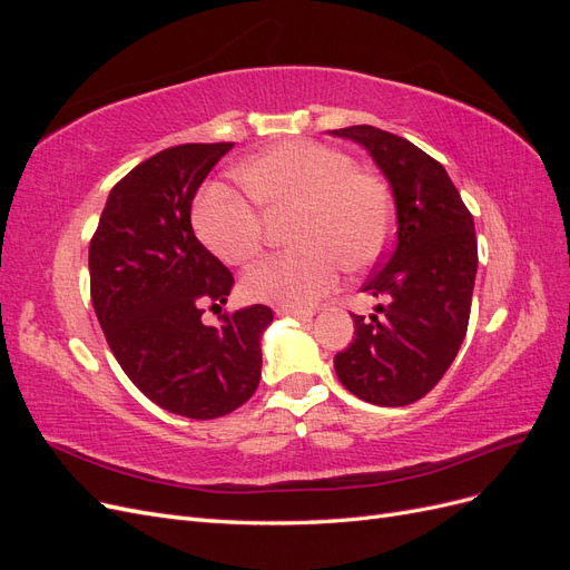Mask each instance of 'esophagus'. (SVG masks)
<instances>
[{
    "instance_id": "1",
    "label": "esophagus",
    "mask_w": 570,
    "mask_h": 570,
    "mask_svg": "<svg viewBox=\"0 0 570 570\" xmlns=\"http://www.w3.org/2000/svg\"><path fill=\"white\" fill-rule=\"evenodd\" d=\"M275 314H278V316H289V318L302 321V323H306V321H312V318H314V312H312V308H289V306H278V308H275Z\"/></svg>"
}]
</instances>
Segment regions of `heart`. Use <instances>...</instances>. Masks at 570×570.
Returning a JSON list of instances; mask_svg holds the SVG:
<instances>
[{"label":"heart","instance_id":"heart-1","mask_svg":"<svg viewBox=\"0 0 570 570\" xmlns=\"http://www.w3.org/2000/svg\"><path fill=\"white\" fill-rule=\"evenodd\" d=\"M266 214L297 209L292 245L297 252L252 268L243 289L249 299L312 308L342 273L381 258L392 228L385 187L356 174L350 157L316 142H283L254 154L235 170ZM195 228L220 262L247 266L262 252L264 220L233 189L214 185L195 206Z\"/></svg>","mask_w":570,"mask_h":570}]
</instances>
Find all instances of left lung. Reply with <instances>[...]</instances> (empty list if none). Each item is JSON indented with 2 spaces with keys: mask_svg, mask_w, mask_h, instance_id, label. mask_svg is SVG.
<instances>
[{
  "mask_svg": "<svg viewBox=\"0 0 570 570\" xmlns=\"http://www.w3.org/2000/svg\"><path fill=\"white\" fill-rule=\"evenodd\" d=\"M364 147L390 183L396 235L361 292L385 299L354 316V342L335 354L340 383L375 406H406L433 390L465 337L478 271L473 216L442 164L373 126L331 130Z\"/></svg>",
  "mask_w": 570,
  "mask_h": 570,
  "instance_id": "8db88e82",
  "label": "left lung"
}]
</instances>
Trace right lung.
I'll use <instances>...</instances> for the list:
<instances>
[{
    "instance_id": "add662e5",
    "label": "right lung",
    "mask_w": 570,
    "mask_h": 570,
    "mask_svg": "<svg viewBox=\"0 0 570 570\" xmlns=\"http://www.w3.org/2000/svg\"><path fill=\"white\" fill-rule=\"evenodd\" d=\"M230 149L180 145L135 166L109 193L90 243L92 306L120 368L154 404L197 421L226 416L256 392L273 323L264 304L202 323L235 281L197 239L189 212Z\"/></svg>"
}]
</instances>
